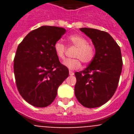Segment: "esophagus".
I'll return each mask as SVG.
<instances>
[{
    "instance_id": "34e87169",
    "label": "esophagus",
    "mask_w": 134,
    "mask_h": 134,
    "mask_svg": "<svg viewBox=\"0 0 134 134\" xmlns=\"http://www.w3.org/2000/svg\"><path fill=\"white\" fill-rule=\"evenodd\" d=\"M69 74L70 76H73L74 74V72H73V71H69Z\"/></svg>"
}]
</instances>
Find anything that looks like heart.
<instances>
[{"label":"heart","mask_w":134,"mask_h":134,"mask_svg":"<svg viewBox=\"0 0 134 134\" xmlns=\"http://www.w3.org/2000/svg\"><path fill=\"white\" fill-rule=\"evenodd\" d=\"M68 40L72 46L77 48L74 57L77 58L67 59L64 65L70 70L78 69L81 66V61L84 64H89L95 56V48L93 45L88 43V40L81 35L74 34L68 37ZM57 57L60 60L65 58L66 48L60 41H57L54 46Z\"/></svg>","instance_id":"obj_1"}]
</instances>
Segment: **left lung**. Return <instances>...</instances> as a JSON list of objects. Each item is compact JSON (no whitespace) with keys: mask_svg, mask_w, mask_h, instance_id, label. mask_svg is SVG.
<instances>
[{"mask_svg":"<svg viewBox=\"0 0 134 134\" xmlns=\"http://www.w3.org/2000/svg\"><path fill=\"white\" fill-rule=\"evenodd\" d=\"M80 30L92 40L96 53L87 68L74 73V93L84 107L95 108L106 103L118 88L123 66L121 52L107 32L91 28Z\"/></svg>","mask_w":134,"mask_h":134,"instance_id":"1","label":"left lung"}]
</instances>
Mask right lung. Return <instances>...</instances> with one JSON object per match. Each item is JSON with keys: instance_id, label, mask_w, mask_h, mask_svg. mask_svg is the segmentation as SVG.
Wrapping results in <instances>:
<instances>
[{"instance_id": "add662e5", "label": "right lung", "mask_w": 134, "mask_h": 134, "mask_svg": "<svg viewBox=\"0 0 134 134\" xmlns=\"http://www.w3.org/2000/svg\"><path fill=\"white\" fill-rule=\"evenodd\" d=\"M65 33L62 27L42 26L29 32L17 47L14 58L16 87L21 97L33 106L50 105L59 86L69 75L54 48Z\"/></svg>"}]
</instances>
